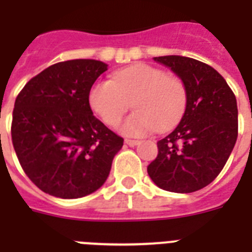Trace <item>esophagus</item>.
I'll return each instance as SVG.
<instances>
[{"label": "esophagus", "instance_id": "34e87169", "mask_svg": "<svg viewBox=\"0 0 252 252\" xmlns=\"http://www.w3.org/2000/svg\"><path fill=\"white\" fill-rule=\"evenodd\" d=\"M125 143H126L127 145H130V147H135V145H138L140 141H139V140H131V139H126V140H125Z\"/></svg>", "mask_w": 252, "mask_h": 252}]
</instances>
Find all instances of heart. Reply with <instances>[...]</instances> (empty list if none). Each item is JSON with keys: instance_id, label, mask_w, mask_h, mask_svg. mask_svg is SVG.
<instances>
[{"instance_id": "1", "label": "heart", "mask_w": 252, "mask_h": 252, "mask_svg": "<svg viewBox=\"0 0 252 252\" xmlns=\"http://www.w3.org/2000/svg\"><path fill=\"white\" fill-rule=\"evenodd\" d=\"M131 100L135 112L120 125V131L141 138L156 128L166 131L175 126L186 112L188 95L180 78L149 64L118 70L112 81H96L89 93L90 107L108 126L118 124Z\"/></svg>"}]
</instances>
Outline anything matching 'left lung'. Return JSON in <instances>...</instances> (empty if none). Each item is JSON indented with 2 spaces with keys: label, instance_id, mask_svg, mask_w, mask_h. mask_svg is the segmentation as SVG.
I'll return each instance as SVG.
<instances>
[{
  "label": "left lung",
  "instance_id": "1",
  "mask_svg": "<svg viewBox=\"0 0 252 252\" xmlns=\"http://www.w3.org/2000/svg\"><path fill=\"white\" fill-rule=\"evenodd\" d=\"M187 89L180 124L157 141L158 155L148 166L156 186L168 192L192 193L205 188L223 170L238 135V109L223 76L199 60L158 56Z\"/></svg>",
  "mask_w": 252,
  "mask_h": 252
}]
</instances>
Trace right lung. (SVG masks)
<instances>
[{
    "instance_id": "obj_1",
    "label": "right lung",
    "mask_w": 252,
    "mask_h": 252,
    "mask_svg": "<svg viewBox=\"0 0 252 252\" xmlns=\"http://www.w3.org/2000/svg\"><path fill=\"white\" fill-rule=\"evenodd\" d=\"M107 68L93 59L60 62L16 96L12 145L27 176L50 196L81 198L97 190L124 145L89 103L91 86Z\"/></svg>"
}]
</instances>
